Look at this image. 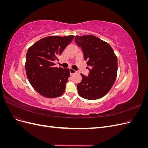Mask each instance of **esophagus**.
<instances>
[{"instance_id": "1", "label": "esophagus", "mask_w": 148, "mask_h": 148, "mask_svg": "<svg viewBox=\"0 0 148 148\" xmlns=\"http://www.w3.org/2000/svg\"><path fill=\"white\" fill-rule=\"evenodd\" d=\"M70 73L71 75H73L75 73H77V71H76L75 70L72 69H70Z\"/></svg>"}]
</instances>
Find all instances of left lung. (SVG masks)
Segmentation results:
<instances>
[{
  "label": "left lung",
  "mask_w": 148,
  "mask_h": 148,
  "mask_svg": "<svg viewBox=\"0 0 148 148\" xmlns=\"http://www.w3.org/2000/svg\"><path fill=\"white\" fill-rule=\"evenodd\" d=\"M75 41L82 48L87 65L91 67L88 77L81 74L78 92L84 99H99L110 91L115 81L117 57L108 43L93 35L76 36Z\"/></svg>",
  "instance_id": "1"
}]
</instances>
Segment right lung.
<instances>
[{"label":"right lung","mask_w":148,"mask_h":148,"mask_svg":"<svg viewBox=\"0 0 148 148\" xmlns=\"http://www.w3.org/2000/svg\"><path fill=\"white\" fill-rule=\"evenodd\" d=\"M74 36H50L39 40L31 46L26 56L25 69L28 81L39 94L47 98L63 95L70 77L69 69L54 67L66 47Z\"/></svg>","instance_id":"right-lung-1"}]
</instances>
